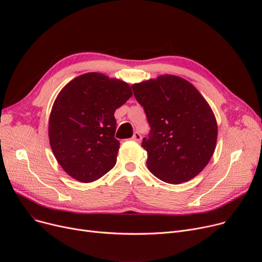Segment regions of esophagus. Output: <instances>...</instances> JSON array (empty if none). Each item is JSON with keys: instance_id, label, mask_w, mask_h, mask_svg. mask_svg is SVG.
I'll return each instance as SVG.
<instances>
[{"instance_id": "obj_1", "label": "esophagus", "mask_w": 262, "mask_h": 262, "mask_svg": "<svg viewBox=\"0 0 262 262\" xmlns=\"http://www.w3.org/2000/svg\"><path fill=\"white\" fill-rule=\"evenodd\" d=\"M132 140H133V141H135V142H141V140H142L141 134H140L139 132H135V133L133 134Z\"/></svg>"}]
</instances>
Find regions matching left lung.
I'll use <instances>...</instances> for the list:
<instances>
[{"label":"left lung","instance_id":"left-lung-1","mask_svg":"<svg viewBox=\"0 0 262 262\" xmlns=\"http://www.w3.org/2000/svg\"><path fill=\"white\" fill-rule=\"evenodd\" d=\"M132 89L150 125L142 143L149 172L167 184L192 180L216 147L218 127L210 104L191 82L170 74L133 83Z\"/></svg>","mask_w":262,"mask_h":262}]
</instances>
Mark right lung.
Returning a JSON list of instances; mask_svg holds the SVG:
<instances>
[{
    "label": "right lung",
    "mask_w": 262,
    "mask_h": 262,
    "mask_svg": "<svg viewBox=\"0 0 262 262\" xmlns=\"http://www.w3.org/2000/svg\"><path fill=\"white\" fill-rule=\"evenodd\" d=\"M132 97L127 82L102 73H86L62 88L52 105L48 137L52 152L67 174L80 183L95 182L116 164L114 113Z\"/></svg>",
    "instance_id": "obj_1"
}]
</instances>
